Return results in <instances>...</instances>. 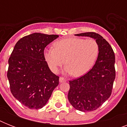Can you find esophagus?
I'll return each instance as SVG.
<instances>
[{
	"label": "esophagus",
	"mask_w": 127,
	"mask_h": 127,
	"mask_svg": "<svg viewBox=\"0 0 127 127\" xmlns=\"http://www.w3.org/2000/svg\"><path fill=\"white\" fill-rule=\"evenodd\" d=\"M59 82H61H61H66V79L65 78H64L63 77H60Z\"/></svg>",
	"instance_id": "34e87169"
}]
</instances>
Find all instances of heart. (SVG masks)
<instances>
[{
  "label": "heart",
  "instance_id": "b5f03b06",
  "mask_svg": "<svg viewBox=\"0 0 127 127\" xmlns=\"http://www.w3.org/2000/svg\"><path fill=\"white\" fill-rule=\"evenodd\" d=\"M53 45L54 49L45 50L44 58L54 73H57L65 59L66 72L81 76L90 70L98 56V44L94 39L69 37L57 41Z\"/></svg>",
  "mask_w": 127,
  "mask_h": 127
}]
</instances>
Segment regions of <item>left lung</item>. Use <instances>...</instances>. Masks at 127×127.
Masks as SVG:
<instances>
[{
  "label": "left lung",
  "mask_w": 127,
  "mask_h": 127,
  "mask_svg": "<svg viewBox=\"0 0 127 127\" xmlns=\"http://www.w3.org/2000/svg\"><path fill=\"white\" fill-rule=\"evenodd\" d=\"M75 35L95 39L99 53L94 66L88 72L69 81L68 99L76 109L92 111L99 107L111 94L115 78V53L109 43L98 33L86 32Z\"/></svg>",
  "instance_id": "1"
}]
</instances>
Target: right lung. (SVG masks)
I'll return each mask as SVG.
<instances>
[{"label":"right lung","mask_w":127,"mask_h":127,"mask_svg":"<svg viewBox=\"0 0 127 127\" xmlns=\"http://www.w3.org/2000/svg\"><path fill=\"white\" fill-rule=\"evenodd\" d=\"M57 35L34 33L21 38L8 59L7 77L11 93L30 109L45 105L59 77L51 71L44 58V49Z\"/></svg>","instance_id":"obj_1"}]
</instances>
